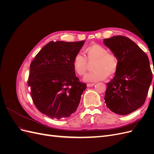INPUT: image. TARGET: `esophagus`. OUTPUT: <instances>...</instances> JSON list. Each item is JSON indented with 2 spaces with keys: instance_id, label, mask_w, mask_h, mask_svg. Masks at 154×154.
Masks as SVG:
<instances>
[{
  "instance_id": "34e87169",
  "label": "esophagus",
  "mask_w": 154,
  "mask_h": 154,
  "mask_svg": "<svg viewBox=\"0 0 154 154\" xmlns=\"http://www.w3.org/2000/svg\"><path fill=\"white\" fill-rule=\"evenodd\" d=\"M95 85V83H87V87H93Z\"/></svg>"
}]
</instances>
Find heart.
<instances>
[{
    "label": "heart",
    "instance_id": "heart-1",
    "mask_svg": "<svg viewBox=\"0 0 154 154\" xmlns=\"http://www.w3.org/2000/svg\"><path fill=\"white\" fill-rule=\"evenodd\" d=\"M88 62L95 60L94 63V71L88 74L84 80L89 82H96L103 80L109 76H113L117 72L119 66V60L116 55L109 53L105 46L92 44L84 49ZM74 71L79 76L85 75L88 67V62L84 56L78 53L72 60Z\"/></svg>",
    "mask_w": 154,
    "mask_h": 154
}]
</instances>
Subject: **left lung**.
<instances>
[{
	"instance_id": "8db88e82",
	"label": "left lung",
	"mask_w": 154,
	"mask_h": 154,
	"mask_svg": "<svg viewBox=\"0 0 154 154\" xmlns=\"http://www.w3.org/2000/svg\"><path fill=\"white\" fill-rule=\"evenodd\" d=\"M103 43L119 60L117 72L106 84L105 102L113 112L129 114L140 108L146 100L152 80L149 59L128 37L114 36L104 39Z\"/></svg>"
}]
</instances>
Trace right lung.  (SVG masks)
<instances>
[{"instance_id": "1", "label": "right lung", "mask_w": 154, "mask_h": 154, "mask_svg": "<svg viewBox=\"0 0 154 154\" xmlns=\"http://www.w3.org/2000/svg\"><path fill=\"white\" fill-rule=\"evenodd\" d=\"M85 43L50 42L30 65L28 79L32 101L40 112L52 119L69 117L80 104L87 85L79 81L72 60Z\"/></svg>"}]
</instances>
